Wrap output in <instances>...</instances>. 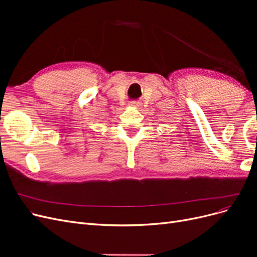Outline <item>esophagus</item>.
Listing matches in <instances>:
<instances>
[{
    "label": "esophagus",
    "instance_id": "esophagus-1",
    "mask_svg": "<svg viewBox=\"0 0 257 257\" xmlns=\"http://www.w3.org/2000/svg\"><path fill=\"white\" fill-rule=\"evenodd\" d=\"M132 106H134L135 108H139L142 106V103H139V102H133L132 103Z\"/></svg>",
    "mask_w": 257,
    "mask_h": 257
}]
</instances>
